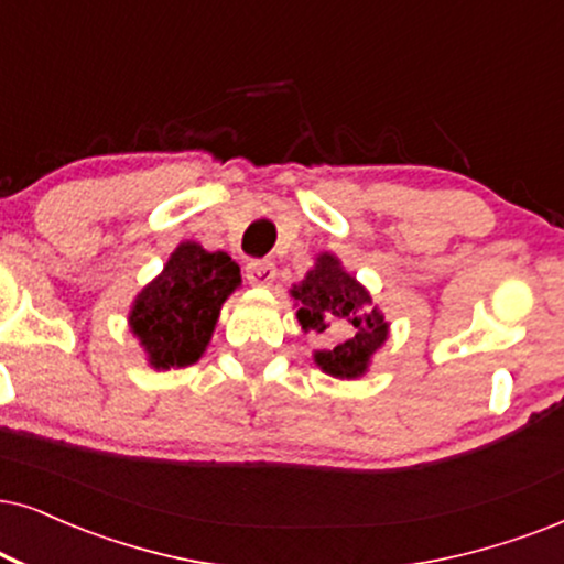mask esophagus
Here are the masks:
<instances>
[{"label":"esophagus","instance_id":"1","mask_svg":"<svg viewBox=\"0 0 564 564\" xmlns=\"http://www.w3.org/2000/svg\"><path fill=\"white\" fill-rule=\"evenodd\" d=\"M245 270H247V281L252 283V286H262V289L273 286L275 265L270 260H252L247 262Z\"/></svg>","mask_w":564,"mask_h":564}]
</instances>
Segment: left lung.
I'll list each match as a JSON object with an SVG mask.
<instances>
[{"label": "left lung", "mask_w": 564, "mask_h": 564, "mask_svg": "<svg viewBox=\"0 0 564 564\" xmlns=\"http://www.w3.org/2000/svg\"><path fill=\"white\" fill-rule=\"evenodd\" d=\"M296 299V319L304 333H317L333 346L312 354L325 375L338 380H359L372 367L375 354L390 338V323L372 294L333 252H319L315 265L291 286Z\"/></svg>", "instance_id": "8db88e82"}]
</instances>
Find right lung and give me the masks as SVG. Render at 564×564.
Listing matches in <instances>:
<instances>
[{
  "label": "right lung",
  "mask_w": 564,
  "mask_h": 564,
  "mask_svg": "<svg viewBox=\"0 0 564 564\" xmlns=\"http://www.w3.org/2000/svg\"><path fill=\"white\" fill-rule=\"evenodd\" d=\"M241 286V270L226 252L182 241L166 265L134 296L127 325L155 372L199 361L216 330L220 306Z\"/></svg>",
  "instance_id": "add662e5"
}]
</instances>
